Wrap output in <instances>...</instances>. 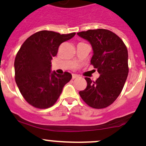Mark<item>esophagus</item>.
<instances>
[{"mask_svg": "<svg viewBox=\"0 0 146 146\" xmlns=\"http://www.w3.org/2000/svg\"><path fill=\"white\" fill-rule=\"evenodd\" d=\"M79 75L75 74H72V79H76V78H79Z\"/></svg>", "mask_w": 146, "mask_h": 146, "instance_id": "obj_1", "label": "esophagus"}]
</instances>
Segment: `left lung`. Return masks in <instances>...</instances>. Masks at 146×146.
<instances>
[{
  "label": "left lung",
  "instance_id": "8db88e82",
  "mask_svg": "<svg viewBox=\"0 0 146 146\" xmlns=\"http://www.w3.org/2000/svg\"><path fill=\"white\" fill-rule=\"evenodd\" d=\"M77 35L92 45L91 64L100 74L95 82L85 78L87 86L79 92V95L91 107H107L117 99L126 81L128 50L121 39L110 30H89Z\"/></svg>",
  "mask_w": 146,
  "mask_h": 146
}]
</instances>
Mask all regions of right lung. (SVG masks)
<instances>
[{
  "label": "right lung",
  "instance_id": "1",
  "mask_svg": "<svg viewBox=\"0 0 146 146\" xmlns=\"http://www.w3.org/2000/svg\"><path fill=\"white\" fill-rule=\"evenodd\" d=\"M76 33L61 35L42 30L29 37L15 57V79L26 102L38 109H47L55 104L72 74H59L51 71V61L60 44Z\"/></svg>",
  "mask_w": 146,
  "mask_h": 146
}]
</instances>
